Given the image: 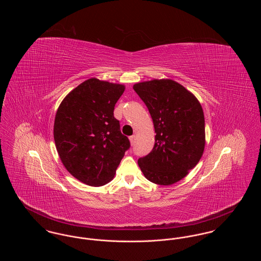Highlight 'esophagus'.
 Returning <instances> with one entry per match:
<instances>
[{
    "instance_id": "obj_1",
    "label": "esophagus",
    "mask_w": 261,
    "mask_h": 261,
    "mask_svg": "<svg viewBox=\"0 0 261 261\" xmlns=\"http://www.w3.org/2000/svg\"><path fill=\"white\" fill-rule=\"evenodd\" d=\"M129 140H130L131 146H134V144H135V141H136V136H135V135H133V136H131L130 138H129Z\"/></svg>"
}]
</instances>
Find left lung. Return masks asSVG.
<instances>
[{
	"label": "left lung",
	"mask_w": 261,
	"mask_h": 261,
	"mask_svg": "<svg viewBox=\"0 0 261 261\" xmlns=\"http://www.w3.org/2000/svg\"><path fill=\"white\" fill-rule=\"evenodd\" d=\"M133 89L146 103L156 133L153 149L138 164L150 182L172 185L186 177L202 156V108L193 93L171 79L139 82Z\"/></svg>",
	"instance_id": "8db88e82"
}]
</instances>
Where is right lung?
I'll use <instances>...</instances> for the list:
<instances>
[{
    "label": "right lung",
    "mask_w": 261,
    "mask_h": 261,
    "mask_svg": "<svg viewBox=\"0 0 261 261\" xmlns=\"http://www.w3.org/2000/svg\"><path fill=\"white\" fill-rule=\"evenodd\" d=\"M122 84L90 78L62 99L55 117L54 139L63 166L80 182H111L130 142L114 118Z\"/></svg>",
    "instance_id": "add662e5"
}]
</instances>
